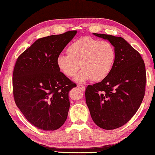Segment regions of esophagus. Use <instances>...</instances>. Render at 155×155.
Instances as JSON below:
<instances>
[{"label":"esophagus","instance_id":"esophagus-1","mask_svg":"<svg viewBox=\"0 0 155 155\" xmlns=\"http://www.w3.org/2000/svg\"><path fill=\"white\" fill-rule=\"evenodd\" d=\"M78 87L80 88V90L82 91H84V90H85V87H84V85H82V84H78Z\"/></svg>","mask_w":155,"mask_h":155}]
</instances>
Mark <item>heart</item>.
I'll list each match as a JSON object with an SVG mask.
<instances>
[{
    "label": "heart",
    "instance_id": "obj_1",
    "mask_svg": "<svg viewBox=\"0 0 155 155\" xmlns=\"http://www.w3.org/2000/svg\"><path fill=\"white\" fill-rule=\"evenodd\" d=\"M67 51L68 55L60 54L57 57V66L69 78L73 77L81 67L82 71L75 78L79 82L103 80L111 73L116 58L115 48L109 41L90 37L73 41Z\"/></svg>",
    "mask_w": 155,
    "mask_h": 155
}]
</instances>
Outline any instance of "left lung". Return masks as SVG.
Listing matches in <instances>:
<instances>
[{
  "instance_id": "left-lung-1",
  "label": "left lung",
  "mask_w": 155,
  "mask_h": 155,
  "mask_svg": "<svg viewBox=\"0 0 155 155\" xmlns=\"http://www.w3.org/2000/svg\"><path fill=\"white\" fill-rule=\"evenodd\" d=\"M93 34L109 40L116 58L107 78L87 87L85 100L93 121L101 128L113 130L128 122L139 109L145 96V65L139 52L124 38Z\"/></svg>"
}]
</instances>
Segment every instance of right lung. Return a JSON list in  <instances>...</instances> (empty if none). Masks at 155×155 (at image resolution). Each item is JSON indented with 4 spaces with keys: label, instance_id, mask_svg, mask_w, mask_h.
<instances>
[{
    "label": "right lung",
    "instance_id": "right-lung-1",
    "mask_svg": "<svg viewBox=\"0 0 155 155\" xmlns=\"http://www.w3.org/2000/svg\"><path fill=\"white\" fill-rule=\"evenodd\" d=\"M76 33L68 31L40 38L16 61L15 101L26 119L41 130H57L66 120L69 91L77 85L60 72L56 59Z\"/></svg>",
    "mask_w": 155,
    "mask_h": 155
}]
</instances>
